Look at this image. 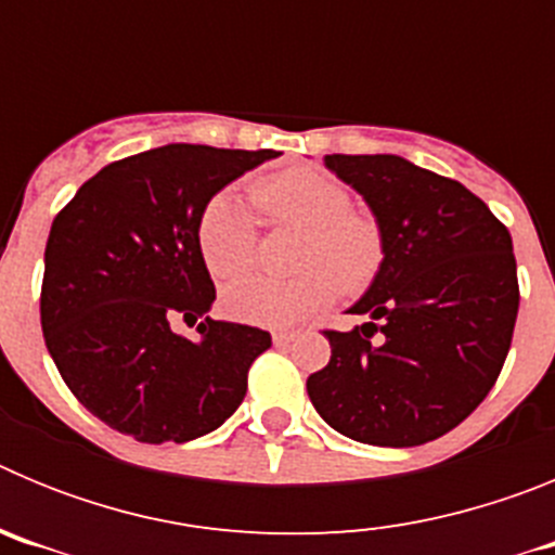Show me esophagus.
<instances>
[{"instance_id":"1","label":"esophagus","mask_w":555,"mask_h":555,"mask_svg":"<svg viewBox=\"0 0 555 555\" xmlns=\"http://www.w3.org/2000/svg\"><path fill=\"white\" fill-rule=\"evenodd\" d=\"M297 336H300V331H294V327H281V331L272 333V341L278 347H283V345H288V341H294Z\"/></svg>"}]
</instances>
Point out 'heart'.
Returning <instances> with one entry per match:
<instances>
[{
	"mask_svg": "<svg viewBox=\"0 0 555 555\" xmlns=\"http://www.w3.org/2000/svg\"><path fill=\"white\" fill-rule=\"evenodd\" d=\"M255 199L274 224L302 228L300 272L292 278L247 274L230 283L222 302L249 325L281 327L300 322L336 300L338 288L364 292L386 261V230L370 210L352 208L350 191L313 169H288L255 185ZM197 244L214 278H233L253 267L258 222L235 191H217L197 222Z\"/></svg>",
	"mask_w": 555,
	"mask_h": 555,
	"instance_id": "obj_1",
	"label": "heart"
}]
</instances>
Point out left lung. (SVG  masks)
I'll list each match as a JSON object with an SVG mask.
<instances>
[{
	"mask_svg": "<svg viewBox=\"0 0 555 555\" xmlns=\"http://www.w3.org/2000/svg\"><path fill=\"white\" fill-rule=\"evenodd\" d=\"M386 230V261L350 313L325 331L331 361L308 377L313 409L377 448L434 442L489 395L519 308L506 224L459 180L400 155H325Z\"/></svg>",
	"mask_w": 555,
	"mask_h": 555,
	"instance_id": "obj_1",
	"label": "left lung"
}]
</instances>
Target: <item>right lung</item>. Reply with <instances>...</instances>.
Returning a JSON list of instances; mask_svg holds the SVG:
<instances>
[{
  "instance_id": "right-lung-1",
  "label": "right lung",
  "mask_w": 555,
  "mask_h": 555,
  "mask_svg": "<svg viewBox=\"0 0 555 555\" xmlns=\"http://www.w3.org/2000/svg\"><path fill=\"white\" fill-rule=\"evenodd\" d=\"M274 150L166 144L113 160L52 222L41 327L72 395L139 442H191L242 405L247 372L272 336L210 320L217 288L197 222L217 191ZM203 319L199 339L170 320Z\"/></svg>"
}]
</instances>
